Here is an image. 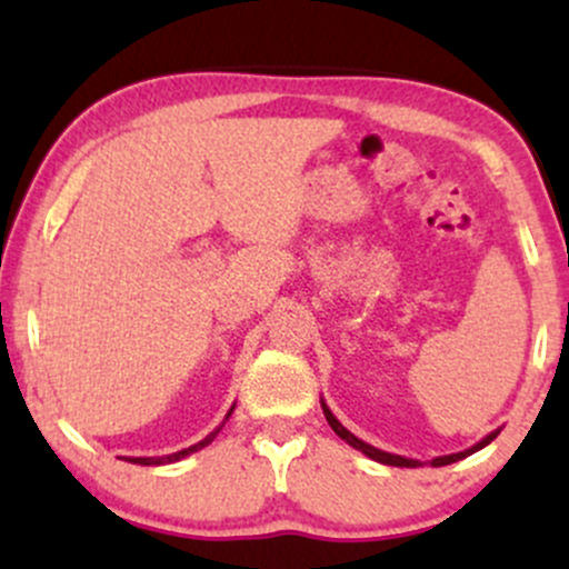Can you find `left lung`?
I'll return each mask as SVG.
<instances>
[{
  "instance_id": "1",
  "label": "left lung",
  "mask_w": 569,
  "mask_h": 569,
  "mask_svg": "<svg viewBox=\"0 0 569 569\" xmlns=\"http://www.w3.org/2000/svg\"><path fill=\"white\" fill-rule=\"evenodd\" d=\"M321 409H323V415H326V420H329V426H331V430H335V433L339 436V439L342 441H348L352 449H358V452H363L367 457H371V460H377V462H382V466H396V468H420L422 462L420 460H411V457H401V455H390V452H382V449H377V447H371V443H367V441H361L358 439V436H352L348 428L342 426V422L337 420L335 415H331V409L326 407V401L321 398ZM498 433L500 430H492V433L489 436H485V439H481L479 443H473V447H468V449H462V452H455V455H443V457H433V460H428L430 466L433 468H441V466H452V462H457V460H462V457H468V455H473V452H479V449H485L489 441H495L498 439Z\"/></svg>"
}]
</instances>
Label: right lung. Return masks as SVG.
I'll use <instances>...</instances> for the list:
<instances>
[{
	"label": "right lung",
	"mask_w": 569,
	"mask_h": 569,
	"mask_svg": "<svg viewBox=\"0 0 569 569\" xmlns=\"http://www.w3.org/2000/svg\"><path fill=\"white\" fill-rule=\"evenodd\" d=\"M234 411V403H232V409L227 411V417H224V422L230 420V415ZM224 422H221V426L213 430V433H208L206 439L202 441H198V443H192V447H187V449H181V452H173V455H162V457H130V462H136V466H168V462H179V460H184V457H189L192 452H198V449H202V447H208V443H211L213 439H217L219 436V430L224 428Z\"/></svg>",
	"instance_id": "obj_1"
}]
</instances>
